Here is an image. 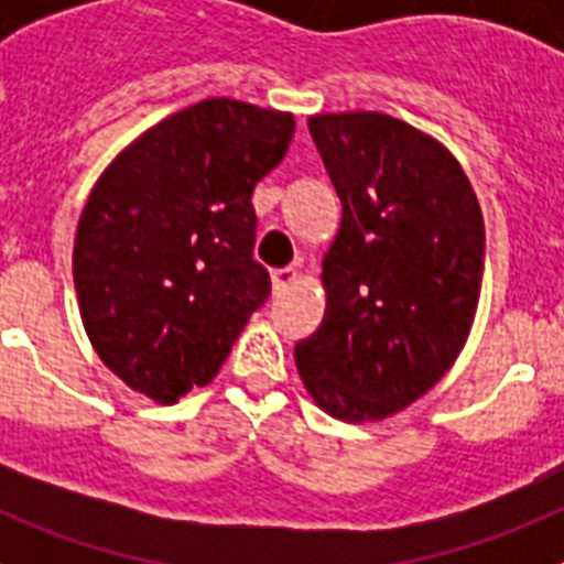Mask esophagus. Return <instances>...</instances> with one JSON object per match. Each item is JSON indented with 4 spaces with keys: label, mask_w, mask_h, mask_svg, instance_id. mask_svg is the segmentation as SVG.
<instances>
[{
    "label": "esophagus",
    "mask_w": 564,
    "mask_h": 564,
    "mask_svg": "<svg viewBox=\"0 0 564 564\" xmlns=\"http://www.w3.org/2000/svg\"><path fill=\"white\" fill-rule=\"evenodd\" d=\"M273 291L276 293H285L288 288L296 285L299 279V271L296 268H279V271H273Z\"/></svg>",
    "instance_id": "1"
}]
</instances>
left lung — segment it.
<instances>
[{
	"instance_id": "obj_1",
	"label": "left lung",
	"mask_w": 564,
	"mask_h": 564,
	"mask_svg": "<svg viewBox=\"0 0 564 564\" xmlns=\"http://www.w3.org/2000/svg\"><path fill=\"white\" fill-rule=\"evenodd\" d=\"M341 200L322 259L325 318L293 358L318 410L383 421L441 381L460 356L482 285L486 228L455 154L383 112L311 115Z\"/></svg>"
}]
</instances>
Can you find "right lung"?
Here are the masks:
<instances>
[{
    "mask_svg": "<svg viewBox=\"0 0 564 564\" xmlns=\"http://www.w3.org/2000/svg\"><path fill=\"white\" fill-rule=\"evenodd\" d=\"M293 129L291 112L206 98L138 134L96 181L73 282L93 350L129 390L177 403L206 387L265 305L251 194Z\"/></svg>",
    "mask_w": 564,
    "mask_h": 564,
    "instance_id": "1",
    "label": "right lung"
}]
</instances>
